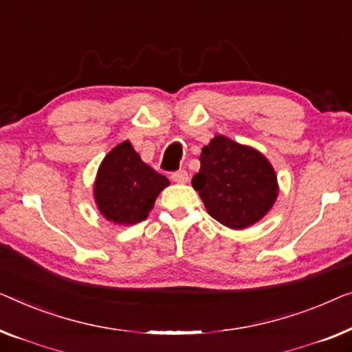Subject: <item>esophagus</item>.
Wrapping results in <instances>:
<instances>
[{
	"label": "esophagus",
	"instance_id": "obj_1",
	"mask_svg": "<svg viewBox=\"0 0 352 352\" xmlns=\"http://www.w3.org/2000/svg\"><path fill=\"white\" fill-rule=\"evenodd\" d=\"M172 180L175 183H186L188 182V172L185 169H180L172 174Z\"/></svg>",
	"mask_w": 352,
	"mask_h": 352
}]
</instances>
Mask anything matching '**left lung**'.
<instances>
[{"mask_svg": "<svg viewBox=\"0 0 352 352\" xmlns=\"http://www.w3.org/2000/svg\"><path fill=\"white\" fill-rule=\"evenodd\" d=\"M201 169L192 177L212 219L231 230L260 221L276 202L279 186L271 162L255 148L215 135L202 148Z\"/></svg>", "mask_w": 352, "mask_h": 352, "instance_id": "8db88e82", "label": "left lung"}]
</instances>
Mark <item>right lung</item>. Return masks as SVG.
<instances>
[{
  "label": "right lung",
  "mask_w": 352,
  "mask_h": 352,
  "mask_svg": "<svg viewBox=\"0 0 352 352\" xmlns=\"http://www.w3.org/2000/svg\"><path fill=\"white\" fill-rule=\"evenodd\" d=\"M169 180L151 169L131 142L116 145L98 167L94 197L100 214L116 225L145 220Z\"/></svg>",
  "instance_id": "right-lung-1"
}]
</instances>
